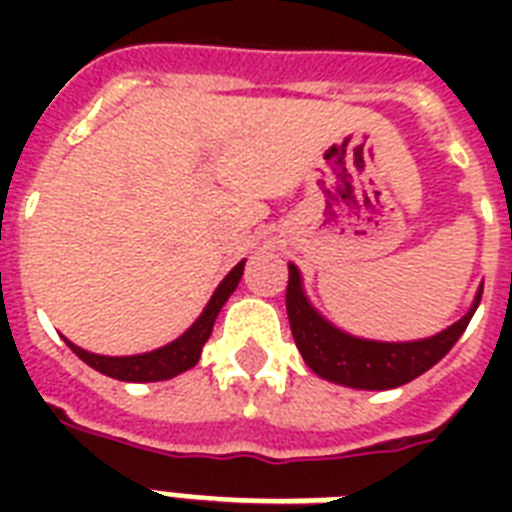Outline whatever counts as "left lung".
Instances as JSON below:
<instances>
[{
	"label": "left lung",
	"instance_id": "8db88e82",
	"mask_svg": "<svg viewBox=\"0 0 512 512\" xmlns=\"http://www.w3.org/2000/svg\"><path fill=\"white\" fill-rule=\"evenodd\" d=\"M241 265H236L228 276H225L220 284H217L215 295L209 297L207 308L201 311V316L193 321L191 327L185 329L183 335L177 340L167 342L162 348L146 350V353H135V356H100V353H90V350L79 348L71 340H66V345L74 350L76 356L82 358L84 364L92 366L95 372L106 374V377H114V380L122 382H162L172 380L177 374H183L185 369L199 364L201 348L204 342L212 335V327H215V319L223 303L231 297V292L236 289L241 279Z\"/></svg>",
	"mask_w": 512,
	"mask_h": 512
}]
</instances>
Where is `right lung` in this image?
<instances>
[{
  "mask_svg": "<svg viewBox=\"0 0 512 512\" xmlns=\"http://www.w3.org/2000/svg\"><path fill=\"white\" fill-rule=\"evenodd\" d=\"M478 300L457 324L425 340L412 342H377L353 337L329 324L303 292V276L295 265H289L287 313L292 337L303 353L305 364L324 380L356 390H390L406 385L430 366L438 364L449 353L454 342L468 327L470 316L478 308Z\"/></svg>",
  "mask_w": 512,
  "mask_h": 512,
  "instance_id": "add662e5",
  "label": "right lung"
}]
</instances>
